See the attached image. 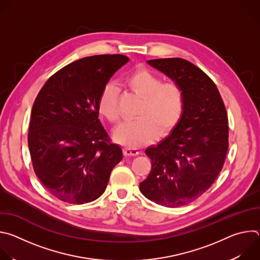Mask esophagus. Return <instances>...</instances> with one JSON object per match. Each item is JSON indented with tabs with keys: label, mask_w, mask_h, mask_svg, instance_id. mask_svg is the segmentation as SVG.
<instances>
[{
	"label": "esophagus",
	"mask_w": 260,
	"mask_h": 260,
	"mask_svg": "<svg viewBox=\"0 0 260 260\" xmlns=\"http://www.w3.org/2000/svg\"><path fill=\"white\" fill-rule=\"evenodd\" d=\"M139 153H140V150L138 149V148H135L132 146H126L123 149V154L125 156H136Z\"/></svg>",
	"instance_id": "1"
}]
</instances>
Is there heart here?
Returning a JSON list of instances; mask_svg holds the SVG:
<instances>
[{
	"mask_svg": "<svg viewBox=\"0 0 260 260\" xmlns=\"http://www.w3.org/2000/svg\"><path fill=\"white\" fill-rule=\"evenodd\" d=\"M131 90L142 96L136 115L120 123L114 132L117 141L132 147L150 143L159 135L171 132L181 120L185 110V93L180 84L162 82L161 77L149 69H140L125 80ZM100 113L111 123L119 120L118 87L108 82L98 102Z\"/></svg>",
	"mask_w": 260,
	"mask_h": 260,
	"instance_id": "b5f03b06",
	"label": "heart"
}]
</instances>
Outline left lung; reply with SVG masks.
<instances>
[{
    "mask_svg": "<svg viewBox=\"0 0 260 260\" xmlns=\"http://www.w3.org/2000/svg\"><path fill=\"white\" fill-rule=\"evenodd\" d=\"M181 85L185 110L172 134L147 148L151 172L141 192L157 205L177 208L206 192L223 168L229 149V118L213 80L190 61L158 58L147 61Z\"/></svg>",
    "mask_w": 260,
    "mask_h": 260,
    "instance_id": "8db88e82",
    "label": "left lung"
}]
</instances>
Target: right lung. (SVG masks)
<instances>
[{
    "label": "right lung",
    "mask_w": 260,
    "mask_h": 260,
    "mask_svg": "<svg viewBox=\"0 0 260 260\" xmlns=\"http://www.w3.org/2000/svg\"><path fill=\"white\" fill-rule=\"evenodd\" d=\"M128 57L100 54L63 67L46 81L30 114L27 143L34 171L56 199L82 205L99 199L122 159L99 119V96Z\"/></svg>",
    "instance_id": "1"
}]
</instances>
